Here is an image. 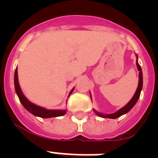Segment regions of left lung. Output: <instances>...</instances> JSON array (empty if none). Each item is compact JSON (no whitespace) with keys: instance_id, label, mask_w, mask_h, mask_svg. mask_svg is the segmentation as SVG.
Listing matches in <instances>:
<instances>
[{"instance_id":"obj_1","label":"left lung","mask_w":158,"mask_h":158,"mask_svg":"<svg viewBox=\"0 0 158 158\" xmlns=\"http://www.w3.org/2000/svg\"><path fill=\"white\" fill-rule=\"evenodd\" d=\"M137 58H138V56H137ZM136 65L137 67H138V69L139 71V85H138V88H137V90L135 92V95L132 97L131 100L128 102V104L127 105L124 106L123 107H122L121 109H119L118 111H117L116 112L112 113V114H107V115H104V114H102V113L97 112L96 111H94L96 112V114L98 116L102 117V118H116L118 117L121 116V115H124V114H126L132 108V107L135 106V104H136L138 100H139V96H140V93L141 91H142V83H143V81H142V69H141V66L139 65V62H138V60H136ZM91 96V95H90Z\"/></svg>"}]
</instances>
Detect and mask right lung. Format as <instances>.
I'll return each mask as SVG.
<instances>
[{"instance_id": "right-lung-1", "label": "right lung", "mask_w": 158, "mask_h": 158, "mask_svg": "<svg viewBox=\"0 0 158 158\" xmlns=\"http://www.w3.org/2000/svg\"><path fill=\"white\" fill-rule=\"evenodd\" d=\"M14 84H15V89H16V93L18 95V97L19 99V101L23 104V107L32 114V115H35V116L41 117V118H52V117H57V116H62V115H65L66 113L65 110H47L44 107H40L35 104H32L31 102L29 101L24 95L22 93L20 87H19V81H18V73H17V68L15 71V76H14ZM74 88L71 90L70 93H69V96H70L71 93H73Z\"/></svg>"}]
</instances>
